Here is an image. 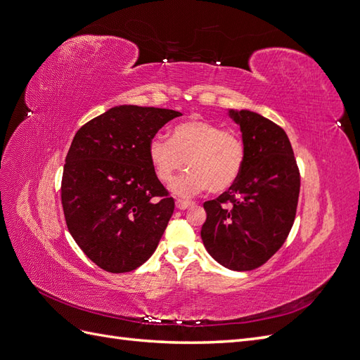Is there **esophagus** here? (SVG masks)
I'll return each instance as SVG.
<instances>
[{
    "mask_svg": "<svg viewBox=\"0 0 360 360\" xmlns=\"http://www.w3.org/2000/svg\"><path fill=\"white\" fill-rule=\"evenodd\" d=\"M190 205H193V202H191V200L176 199V208H179V210H186V208H188Z\"/></svg>",
    "mask_w": 360,
    "mask_h": 360,
    "instance_id": "esophagus-1",
    "label": "esophagus"
}]
</instances>
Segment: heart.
I'll return each instance as SVG.
<instances>
[{
  "label": "heart",
  "instance_id": "b5f03b06",
  "mask_svg": "<svg viewBox=\"0 0 360 360\" xmlns=\"http://www.w3.org/2000/svg\"><path fill=\"white\" fill-rule=\"evenodd\" d=\"M245 142L238 133L205 120L174 125L170 141L156 136L148 144V160L156 178L170 184L187 167L188 172L173 184L179 196H191L205 188L224 193L235 186L245 164Z\"/></svg>",
  "mask_w": 360,
  "mask_h": 360
}]
</instances>
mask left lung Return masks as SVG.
<instances>
[{"mask_svg": "<svg viewBox=\"0 0 360 360\" xmlns=\"http://www.w3.org/2000/svg\"><path fill=\"white\" fill-rule=\"evenodd\" d=\"M240 125L245 164L235 186L204 202L200 230L207 252L221 265L250 271L264 265L293 227L300 173L282 127L250 110L230 112Z\"/></svg>", "mask_w": 360, "mask_h": 360, "instance_id": "left-lung-1", "label": "left lung"}]
</instances>
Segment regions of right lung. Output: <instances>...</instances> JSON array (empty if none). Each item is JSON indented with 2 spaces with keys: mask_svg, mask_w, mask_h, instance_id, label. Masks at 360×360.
I'll list each match as a JSON object with an SVG mask.
<instances>
[{
  "mask_svg": "<svg viewBox=\"0 0 360 360\" xmlns=\"http://www.w3.org/2000/svg\"><path fill=\"white\" fill-rule=\"evenodd\" d=\"M169 108L120 105L77 131L61 181V202L72 238L108 273L138 269L153 255L174 199L156 178L148 144Z\"/></svg>",
  "mask_w": 360,
  "mask_h": 360,
  "instance_id": "right-lung-1",
  "label": "right lung"
}]
</instances>
